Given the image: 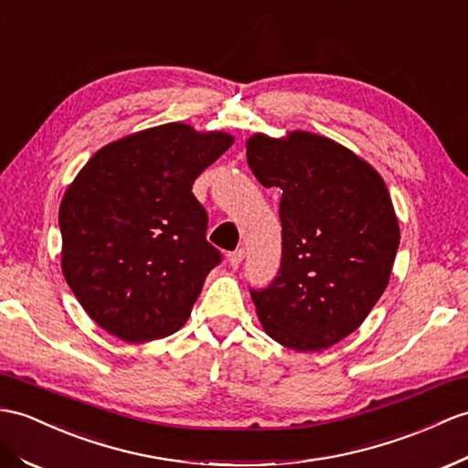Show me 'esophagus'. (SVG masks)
I'll list each match as a JSON object with an SVG mask.
<instances>
[{"instance_id":"1","label":"esophagus","mask_w":468,"mask_h":468,"mask_svg":"<svg viewBox=\"0 0 468 468\" xmlns=\"http://www.w3.org/2000/svg\"><path fill=\"white\" fill-rule=\"evenodd\" d=\"M244 256H246V252L244 250L240 248V250H234V252H230L228 254V261H230V266H240L242 264V260H244Z\"/></svg>"}]
</instances>
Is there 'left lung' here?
<instances>
[{
  "label": "left lung",
  "instance_id": "left-lung-1",
  "mask_svg": "<svg viewBox=\"0 0 468 468\" xmlns=\"http://www.w3.org/2000/svg\"><path fill=\"white\" fill-rule=\"evenodd\" d=\"M246 158L282 190V266L252 302L264 332L295 351H322L363 324L391 278L399 222L381 175L327 136L256 133Z\"/></svg>",
  "mask_w": 468,
  "mask_h": 468
}]
</instances>
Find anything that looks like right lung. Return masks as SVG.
I'll use <instances>...</instances> for the list:
<instances>
[{
	"label": "right lung",
	"instance_id": "right-lung-1",
	"mask_svg": "<svg viewBox=\"0 0 468 468\" xmlns=\"http://www.w3.org/2000/svg\"><path fill=\"white\" fill-rule=\"evenodd\" d=\"M232 143L222 131L166 122L99 148L65 190L63 276L111 335L144 344L186 324L220 261L192 185Z\"/></svg>",
	"mask_w": 468,
	"mask_h": 468
}]
</instances>
